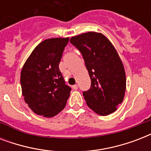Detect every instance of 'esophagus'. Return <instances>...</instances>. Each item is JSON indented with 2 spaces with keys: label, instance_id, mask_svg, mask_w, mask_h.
<instances>
[{
  "label": "esophagus",
  "instance_id": "esophagus-1",
  "mask_svg": "<svg viewBox=\"0 0 151 151\" xmlns=\"http://www.w3.org/2000/svg\"><path fill=\"white\" fill-rule=\"evenodd\" d=\"M72 88H73L74 90H78V85H73V87H72Z\"/></svg>",
  "mask_w": 151,
  "mask_h": 151
}]
</instances>
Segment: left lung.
I'll list each match as a JSON object with an SVG mask.
<instances>
[{
  "label": "left lung",
  "mask_w": 151,
  "mask_h": 151,
  "mask_svg": "<svg viewBox=\"0 0 151 151\" xmlns=\"http://www.w3.org/2000/svg\"><path fill=\"white\" fill-rule=\"evenodd\" d=\"M70 41L82 54L91 78V88L83 92L88 106L102 116L114 113L126 89L125 71L114 46L96 32L72 37Z\"/></svg>",
  "instance_id": "8db88e82"
}]
</instances>
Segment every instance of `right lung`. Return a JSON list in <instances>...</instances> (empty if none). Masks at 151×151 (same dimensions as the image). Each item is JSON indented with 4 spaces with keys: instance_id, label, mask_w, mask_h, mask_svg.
Wrapping results in <instances>:
<instances>
[{
    "instance_id": "1",
    "label": "right lung",
    "mask_w": 151,
    "mask_h": 151,
    "mask_svg": "<svg viewBox=\"0 0 151 151\" xmlns=\"http://www.w3.org/2000/svg\"><path fill=\"white\" fill-rule=\"evenodd\" d=\"M68 41L69 37L46 39L34 48L22 66V96L36 114L52 117L66 106L71 88L65 85L59 64Z\"/></svg>"
}]
</instances>
